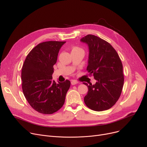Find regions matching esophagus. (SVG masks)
<instances>
[{
    "label": "esophagus",
    "mask_w": 147,
    "mask_h": 147,
    "mask_svg": "<svg viewBox=\"0 0 147 147\" xmlns=\"http://www.w3.org/2000/svg\"><path fill=\"white\" fill-rule=\"evenodd\" d=\"M71 83L72 85H75V84H78L79 82H78V81H76V80H72L71 82Z\"/></svg>",
    "instance_id": "34e87169"
}]
</instances>
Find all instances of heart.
Instances as JSON below:
<instances>
[{"label":"heart","instance_id":"b5f03b06","mask_svg":"<svg viewBox=\"0 0 147 147\" xmlns=\"http://www.w3.org/2000/svg\"><path fill=\"white\" fill-rule=\"evenodd\" d=\"M73 50H82V49L80 48H78V47H74V48H73Z\"/></svg>","mask_w":147,"mask_h":147}]
</instances>
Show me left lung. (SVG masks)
<instances>
[{
  "instance_id": "8db88e82",
  "label": "left lung",
  "mask_w": 147,
  "mask_h": 147,
  "mask_svg": "<svg viewBox=\"0 0 147 147\" xmlns=\"http://www.w3.org/2000/svg\"><path fill=\"white\" fill-rule=\"evenodd\" d=\"M89 47L87 71L96 80L88 85L84 101L90 109L102 111L111 108L120 96L124 76L121 59L113 46L100 37L88 34L80 39Z\"/></svg>"
}]
</instances>
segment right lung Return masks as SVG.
I'll list each match as a JSON object with an SVG mask.
<instances>
[{"mask_svg": "<svg viewBox=\"0 0 147 147\" xmlns=\"http://www.w3.org/2000/svg\"><path fill=\"white\" fill-rule=\"evenodd\" d=\"M66 42L48 41L38 44L27 55L21 71L22 89L27 101L37 112L51 114L63 106L70 82L52 80L53 65Z\"/></svg>", "mask_w": 147, "mask_h": 147, "instance_id": "right-lung-1", "label": "right lung"}]
</instances>
